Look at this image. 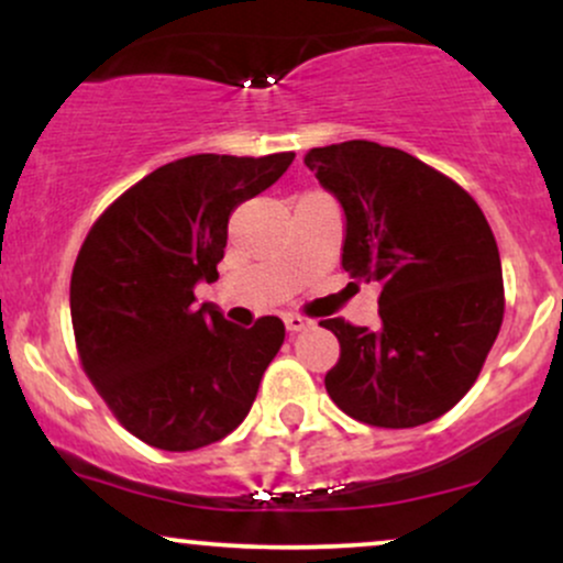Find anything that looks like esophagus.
I'll use <instances>...</instances> for the list:
<instances>
[{
  "mask_svg": "<svg viewBox=\"0 0 563 563\" xmlns=\"http://www.w3.org/2000/svg\"><path fill=\"white\" fill-rule=\"evenodd\" d=\"M283 322H286V328L290 333H299L303 328H309V320H303L301 314H283Z\"/></svg>",
  "mask_w": 563,
  "mask_h": 563,
  "instance_id": "1",
  "label": "esophagus"
}]
</instances>
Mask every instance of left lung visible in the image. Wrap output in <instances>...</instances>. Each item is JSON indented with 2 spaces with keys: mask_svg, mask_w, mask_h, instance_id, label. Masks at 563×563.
<instances>
[{
  "mask_svg": "<svg viewBox=\"0 0 563 563\" xmlns=\"http://www.w3.org/2000/svg\"><path fill=\"white\" fill-rule=\"evenodd\" d=\"M303 164L344 209L341 267L380 283L378 331L322 320L341 344L325 376L354 421L412 429L463 399L503 322V269L476 200L378 142L312 147Z\"/></svg>",
  "mask_w": 563,
  "mask_h": 563,
  "instance_id": "8db88e82",
  "label": "left lung"
}]
</instances>
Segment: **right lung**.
<instances>
[{
    "mask_svg": "<svg viewBox=\"0 0 563 563\" xmlns=\"http://www.w3.org/2000/svg\"><path fill=\"white\" fill-rule=\"evenodd\" d=\"M200 153L151 172L89 230L70 275V320L87 376L126 431L169 452L206 448L243 423L286 339L280 318L254 328L196 307L214 283L230 214L288 169Z\"/></svg>",
    "mask_w": 563,
    "mask_h": 563,
    "instance_id": "1",
    "label": "right lung"
}]
</instances>
